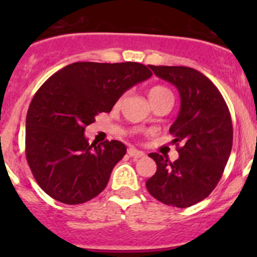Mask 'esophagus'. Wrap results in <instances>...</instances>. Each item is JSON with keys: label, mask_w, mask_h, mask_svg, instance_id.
I'll return each mask as SVG.
<instances>
[{"label": "esophagus", "mask_w": 257, "mask_h": 257, "mask_svg": "<svg viewBox=\"0 0 257 257\" xmlns=\"http://www.w3.org/2000/svg\"><path fill=\"white\" fill-rule=\"evenodd\" d=\"M128 154H129V157L134 158V159H139V158H143L145 155L142 150L136 149V148H129Z\"/></svg>", "instance_id": "1"}]
</instances>
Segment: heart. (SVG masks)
<instances>
[{"instance_id": "b5f03b06", "label": "heart", "mask_w": 257, "mask_h": 257, "mask_svg": "<svg viewBox=\"0 0 257 257\" xmlns=\"http://www.w3.org/2000/svg\"><path fill=\"white\" fill-rule=\"evenodd\" d=\"M148 95H149L150 102H154V100L160 99V98L169 97V95H172V93H170V90L168 89V88L163 87V85H155V87H153L152 89L149 90ZM119 103H120V99L116 102V105H118Z\"/></svg>"}]
</instances>
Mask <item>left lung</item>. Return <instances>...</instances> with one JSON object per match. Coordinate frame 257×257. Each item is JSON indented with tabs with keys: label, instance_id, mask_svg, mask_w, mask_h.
<instances>
[{
	"label": "left lung",
	"instance_id": "8db88e82",
	"mask_svg": "<svg viewBox=\"0 0 257 257\" xmlns=\"http://www.w3.org/2000/svg\"><path fill=\"white\" fill-rule=\"evenodd\" d=\"M154 74L175 85L180 110L170 126L179 158L150 153L157 172L147 180L150 195L165 205L189 208L204 200L219 183L232 148L229 108L214 83L194 68L149 66Z\"/></svg>",
	"mask_w": 257,
	"mask_h": 257
}]
</instances>
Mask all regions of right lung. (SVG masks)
Returning <instances> with one entry per match:
<instances>
[{"label":"right lung","instance_id":"add662e5","mask_svg":"<svg viewBox=\"0 0 257 257\" xmlns=\"http://www.w3.org/2000/svg\"><path fill=\"white\" fill-rule=\"evenodd\" d=\"M150 77V69L137 62H76L43 83L26 116V158L46 194L76 205L104 190L126 148L119 141L89 144L85 126Z\"/></svg>","mask_w":257,"mask_h":257}]
</instances>
